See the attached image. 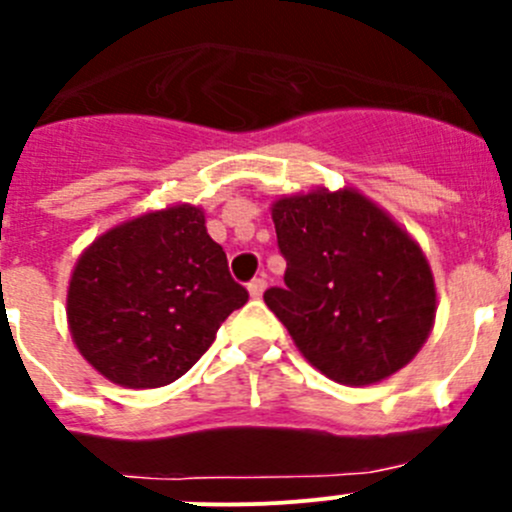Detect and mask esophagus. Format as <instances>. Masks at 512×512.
<instances>
[{
  "label": "esophagus",
  "instance_id": "obj_1",
  "mask_svg": "<svg viewBox=\"0 0 512 512\" xmlns=\"http://www.w3.org/2000/svg\"><path fill=\"white\" fill-rule=\"evenodd\" d=\"M265 287H267V282H265V277H255V280L250 282V285H247V292H250V297H262V292H265Z\"/></svg>",
  "mask_w": 512,
  "mask_h": 512
}]
</instances>
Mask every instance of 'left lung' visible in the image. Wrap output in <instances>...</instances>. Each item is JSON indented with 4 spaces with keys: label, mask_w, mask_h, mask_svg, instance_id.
<instances>
[{
    "label": "left lung",
    "mask_w": 512,
    "mask_h": 512,
    "mask_svg": "<svg viewBox=\"0 0 512 512\" xmlns=\"http://www.w3.org/2000/svg\"><path fill=\"white\" fill-rule=\"evenodd\" d=\"M287 260L265 302L312 367L350 388L403 370L435 325L428 257L380 205L342 187L277 197L270 207Z\"/></svg>",
    "instance_id": "8db88e82"
}]
</instances>
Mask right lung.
<instances>
[{
	"label": "right lung",
	"instance_id": "right-lung-1",
	"mask_svg": "<svg viewBox=\"0 0 512 512\" xmlns=\"http://www.w3.org/2000/svg\"><path fill=\"white\" fill-rule=\"evenodd\" d=\"M245 302L205 210L182 202L119 222L79 255L67 325L99 375L147 390L185 375Z\"/></svg>",
	"mask_w": 512,
	"mask_h": 512
}]
</instances>
